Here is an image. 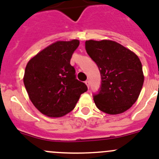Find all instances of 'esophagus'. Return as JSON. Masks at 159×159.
<instances>
[{
  "instance_id": "obj_1",
  "label": "esophagus",
  "mask_w": 159,
  "mask_h": 159,
  "mask_svg": "<svg viewBox=\"0 0 159 159\" xmlns=\"http://www.w3.org/2000/svg\"><path fill=\"white\" fill-rule=\"evenodd\" d=\"M85 85H87V87L89 88V81H85Z\"/></svg>"
}]
</instances>
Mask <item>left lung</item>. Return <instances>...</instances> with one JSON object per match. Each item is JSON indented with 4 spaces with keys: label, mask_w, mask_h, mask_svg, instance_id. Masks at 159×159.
Segmentation results:
<instances>
[{
    "label": "left lung",
    "mask_w": 159,
    "mask_h": 159,
    "mask_svg": "<svg viewBox=\"0 0 159 159\" xmlns=\"http://www.w3.org/2000/svg\"><path fill=\"white\" fill-rule=\"evenodd\" d=\"M85 49L98 65L102 85L95 105L109 114H122L135 103L144 82L143 66L133 51L110 40L85 41Z\"/></svg>",
    "instance_id": "left-lung-1"
}]
</instances>
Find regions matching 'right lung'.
<instances>
[{"label":"right lung","instance_id":"right-lung-1","mask_svg":"<svg viewBox=\"0 0 159 159\" xmlns=\"http://www.w3.org/2000/svg\"><path fill=\"white\" fill-rule=\"evenodd\" d=\"M79 40L57 41L33 57L26 65L24 81L32 103L41 114L60 118L74 110L81 93L87 90L76 79L70 65Z\"/></svg>","mask_w":159,"mask_h":159}]
</instances>
